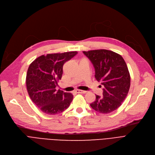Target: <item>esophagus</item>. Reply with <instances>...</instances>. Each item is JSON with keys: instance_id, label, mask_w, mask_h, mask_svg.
Returning a JSON list of instances; mask_svg holds the SVG:
<instances>
[{"instance_id": "34e87169", "label": "esophagus", "mask_w": 155, "mask_h": 155, "mask_svg": "<svg viewBox=\"0 0 155 155\" xmlns=\"http://www.w3.org/2000/svg\"><path fill=\"white\" fill-rule=\"evenodd\" d=\"M76 92L77 93H86L87 91H83V90H80V89H76Z\"/></svg>"}]
</instances>
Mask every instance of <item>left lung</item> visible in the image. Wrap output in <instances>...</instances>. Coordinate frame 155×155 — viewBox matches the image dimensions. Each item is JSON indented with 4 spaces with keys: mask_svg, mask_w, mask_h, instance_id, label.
<instances>
[{
    "mask_svg": "<svg viewBox=\"0 0 155 155\" xmlns=\"http://www.w3.org/2000/svg\"><path fill=\"white\" fill-rule=\"evenodd\" d=\"M93 64L95 78L104 86L103 96L96 95L90 104L95 111L107 114L119 107L128 93L130 75L126 64L120 54L106 49L83 51Z\"/></svg>",
    "mask_w": 155,
    "mask_h": 155,
    "instance_id": "1",
    "label": "left lung"
}]
</instances>
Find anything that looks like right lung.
<instances>
[{
    "label": "right lung",
    "instance_id": "add662e5",
    "mask_svg": "<svg viewBox=\"0 0 155 155\" xmlns=\"http://www.w3.org/2000/svg\"><path fill=\"white\" fill-rule=\"evenodd\" d=\"M77 51L48 54L36 58L30 64L26 76L27 92L33 103L44 113L55 115L69 106L73 95L56 90L61 79L63 65Z\"/></svg>",
    "mask_w": 155,
    "mask_h": 155
}]
</instances>
